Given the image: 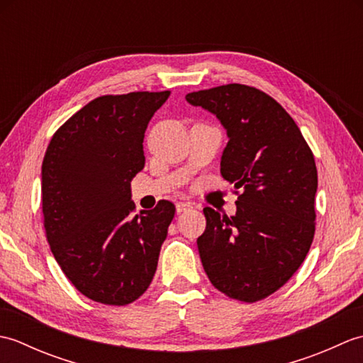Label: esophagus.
Wrapping results in <instances>:
<instances>
[{"label":"esophagus","instance_id":"esophagus-1","mask_svg":"<svg viewBox=\"0 0 363 363\" xmlns=\"http://www.w3.org/2000/svg\"><path fill=\"white\" fill-rule=\"evenodd\" d=\"M191 203H184V201H179L176 204V212L177 213H182V212H189L191 209Z\"/></svg>","mask_w":363,"mask_h":363}]
</instances>
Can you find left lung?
I'll return each instance as SVG.
<instances>
[{"mask_svg":"<svg viewBox=\"0 0 363 363\" xmlns=\"http://www.w3.org/2000/svg\"><path fill=\"white\" fill-rule=\"evenodd\" d=\"M226 129L221 176L235 189L237 213L206 207L198 251L215 289L256 303L287 282L315 234L317 165L295 120L265 91L226 84L186 95Z\"/></svg>","mask_w":363,"mask_h":363,"instance_id":"8db88e82","label":"left lung"}]
</instances>
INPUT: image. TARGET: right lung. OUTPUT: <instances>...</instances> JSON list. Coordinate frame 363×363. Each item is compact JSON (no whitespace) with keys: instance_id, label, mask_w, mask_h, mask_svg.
Returning a JSON list of instances; mask_svg holds the SVG:
<instances>
[{"instance_id":"right-lung-1","label":"right lung","mask_w":363,"mask_h":363,"mask_svg":"<svg viewBox=\"0 0 363 363\" xmlns=\"http://www.w3.org/2000/svg\"><path fill=\"white\" fill-rule=\"evenodd\" d=\"M169 91L95 98L60 126L42 164L43 225L64 274L107 306L140 298L174 217L162 199L134 215L130 181L145 167L143 137Z\"/></svg>"}]
</instances>
